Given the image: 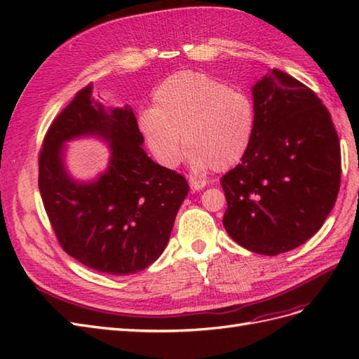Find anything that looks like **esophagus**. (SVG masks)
<instances>
[{"label": "esophagus", "mask_w": 359, "mask_h": 359, "mask_svg": "<svg viewBox=\"0 0 359 359\" xmlns=\"http://www.w3.org/2000/svg\"><path fill=\"white\" fill-rule=\"evenodd\" d=\"M189 184L193 191H198V190H202L205 189L206 186V181H202V180H196V178H190L189 180Z\"/></svg>", "instance_id": "esophagus-1"}]
</instances>
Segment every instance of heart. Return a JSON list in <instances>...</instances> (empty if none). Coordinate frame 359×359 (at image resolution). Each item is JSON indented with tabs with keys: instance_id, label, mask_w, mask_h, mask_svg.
Returning <instances> with one entry per match:
<instances>
[{
	"instance_id": "heart-1",
	"label": "heart",
	"mask_w": 359,
	"mask_h": 359,
	"mask_svg": "<svg viewBox=\"0 0 359 359\" xmlns=\"http://www.w3.org/2000/svg\"><path fill=\"white\" fill-rule=\"evenodd\" d=\"M154 107L139 114L137 126L160 165L177 166L182 136L190 166L227 170L248 153L256 128L250 97L212 76L182 70L163 81L153 94Z\"/></svg>"
}]
</instances>
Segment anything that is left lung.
I'll return each mask as SVG.
<instances>
[{
    "mask_svg": "<svg viewBox=\"0 0 359 359\" xmlns=\"http://www.w3.org/2000/svg\"><path fill=\"white\" fill-rule=\"evenodd\" d=\"M252 94V147L220 181L223 226L250 252L276 256L310 240L334 208L340 142L319 97L287 73L269 70Z\"/></svg>",
    "mask_w": 359,
    "mask_h": 359,
    "instance_id": "8db88e82",
    "label": "left lung"
}]
</instances>
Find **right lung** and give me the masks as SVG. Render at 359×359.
<instances>
[{
	"label": "right lung",
	"mask_w": 359,
	"mask_h": 359,
	"mask_svg": "<svg viewBox=\"0 0 359 359\" xmlns=\"http://www.w3.org/2000/svg\"><path fill=\"white\" fill-rule=\"evenodd\" d=\"M97 137L110 147L108 168L94 180H74L65 145ZM132 107H106L88 85L50 124L40 151L39 189L66 253L112 276L145 269L163 253L189 182L151 160Z\"/></svg>",
	"instance_id": "add662e5"
}]
</instances>
